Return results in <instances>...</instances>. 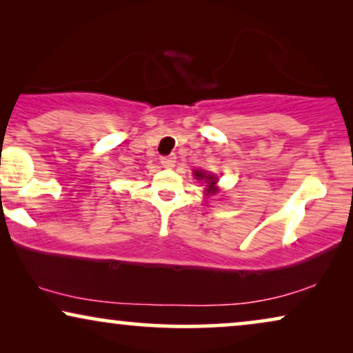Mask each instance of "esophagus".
Returning a JSON list of instances; mask_svg holds the SVG:
<instances>
[{
    "mask_svg": "<svg viewBox=\"0 0 353 353\" xmlns=\"http://www.w3.org/2000/svg\"><path fill=\"white\" fill-rule=\"evenodd\" d=\"M175 154H170V156H163L162 159H161V162H162V165L165 167V168H172L173 165H175Z\"/></svg>",
    "mask_w": 353,
    "mask_h": 353,
    "instance_id": "1",
    "label": "esophagus"
}]
</instances>
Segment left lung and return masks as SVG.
I'll return each mask as SVG.
<instances>
[{
  "mask_svg": "<svg viewBox=\"0 0 353 353\" xmlns=\"http://www.w3.org/2000/svg\"><path fill=\"white\" fill-rule=\"evenodd\" d=\"M194 176L197 180H205V183H209V191L210 192H215V183H216V178L214 175H207L204 172H199L196 170L194 172Z\"/></svg>",
  "mask_w": 353,
  "mask_h": 353,
  "instance_id": "1",
  "label": "left lung"
}]
</instances>
